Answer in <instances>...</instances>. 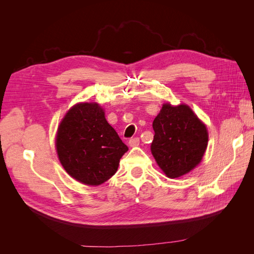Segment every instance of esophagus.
I'll return each mask as SVG.
<instances>
[{"label":"esophagus","instance_id":"1","mask_svg":"<svg viewBox=\"0 0 254 254\" xmlns=\"http://www.w3.org/2000/svg\"><path fill=\"white\" fill-rule=\"evenodd\" d=\"M140 139L139 137H132V139L129 140V146L130 147H135V146H139Z\"/></svg>","mask_w":254,"mask_h":254}]
</instances>
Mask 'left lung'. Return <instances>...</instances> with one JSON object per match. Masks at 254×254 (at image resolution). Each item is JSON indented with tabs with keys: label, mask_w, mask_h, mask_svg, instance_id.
<instances>
[{
	"label": "left lung",
	"mask_w": 254,
	"mask_h": 254,
	"mask_svg": "<svg viewBox=\"0 0 254 254\" xmlns=\"http://www.w3.org/2000/svg\"><path fill=\"white\" fill-rule=\"evenodd\" d=\"M152 128L151 153L168 178H179L200 163L209 135L189 106L164 104Z\"/></svg>",
	"instance_id": "1"
}]
</instances>
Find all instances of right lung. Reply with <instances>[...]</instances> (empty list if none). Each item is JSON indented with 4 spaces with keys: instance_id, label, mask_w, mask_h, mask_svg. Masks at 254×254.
I'll list each match as a JSON object with an SVG mask.
<instances>
[{
    "instance_id": "right-lung-1",
    "label": "right lung",
    "mask_w": 254,
    "mask_h": 254,
    "mask_svg": "<svg viewBox=\"0 0 254 254\" xmlns=\"http://www.w3.org/2000/svg\"><path fill=\"white\" fill-rule=\"evenodd\" d=\"M56 149L66 173L87 186H99L117 173L128 150L96 103L74 105L61 121Z\"/></svg>"
}]
</instances>
